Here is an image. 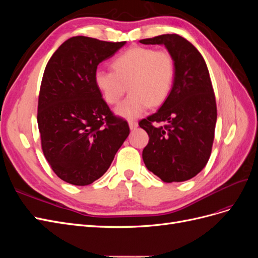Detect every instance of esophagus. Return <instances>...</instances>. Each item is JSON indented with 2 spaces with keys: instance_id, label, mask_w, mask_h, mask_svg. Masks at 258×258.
<instances>
[{
  "instance_id": "obj_1",
  "label": "esophagus",
  "mask_w": 258,
  "mask_h": 258,
  "mask_svg": "<svg viewBox=\"0 0 258 258\" xmlns=\"http://www.w3.org/2000/svg\"><path fill=\"white\" fill-rule=\"evenodd\" d=\"M128 123H129L130 130H136V129L138 128V126H139L138 122H137V121H134V120H129Z\"/></svg>"
}]
</instances>
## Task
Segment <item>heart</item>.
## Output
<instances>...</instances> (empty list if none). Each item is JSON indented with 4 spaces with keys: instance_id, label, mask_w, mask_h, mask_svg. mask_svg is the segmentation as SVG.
Here are the masks:
<instances>
[{
    "instance_id": "obj_1",
    "label": "heart",
    "mask_w": 258,
    "mask_h": 258,
    "mask_svg": "<svg viewBox=\"0 0 258 258\" xmlns=\"http://www.w3.org/2000/svg\"><path fill=\"white\" fill-rule=\"evenodd\" d=\"M111 66L113 72L98 69L93 81L110 105L118 103L128 88L130 95L115 110L123 118H138L150 106L161 105L172 90L175 63L167 50L132 47L116 57Z\"/></svg>"
}]
</instances>
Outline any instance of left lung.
Returning <instances> with one entry per match:
<instances>
[{"instance_id":"8db88e82","label":"left lung","mask_w":258,"mask_h":258,"mask_svg":"<svg viewBox=\"0 0 258 258\" xmlns=\"http://www.w3.org/2000/svg\"><path fill=\"white\" fill-rule=\"evenodd\" d=\"M165 45L175 63L172 90L159 110L139 122L150 141L142 153L146 168L166 183L184 182L204 169L212 151L217 118L215 96L206 61L177 34L145 38ZM165 122V126H154Z\"/></svg>"}]
</instances>
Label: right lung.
I'll use <instances>...</instances> for the list:
<instances>
[{
  "label": "right lung",
  "mask_w": 258,
  "mask_h": 258,
  "mask_svg": "<svg viewBox=\"0 0 258 258\" xmlns=\"http://www.w3.org/2000/svg\"><path fill=\"white\" fill-rule=\"evenodd\" d=\"M126 42L69 38L45 68L37 106L42 150L53 172L76 186L102 176L129 136L101 97L93 74Z\"/></svg>",
  "instance_id": "add662e5"
}]
</instances>
